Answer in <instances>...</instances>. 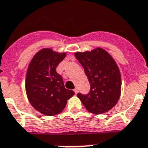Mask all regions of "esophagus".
Returning a JSON list of instances; mask_svg holds the SVG:
<instances>
[{"instance_id": "obj_1", "label": "esophagus", "mask_w": 148, "mask_h": 148, "mask_svg": "<svg viewBox=\"0 0 148 148\" xmlns=\"http://www.w3.org/2000/svg\"><path fill=\"white\" fill-rule=\"evenodd\" d=\"M73 91H74V92H75V95H76V94L78 93V88H75L74 89V90H73Z\"/></svg>"}]
</instances>
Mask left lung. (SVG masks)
Wrapping results in <instances>:
<instances>
[{
  "label": "left lung",
  "instance_id": "1",
  "mask_svg": "<svg viewBox=\"0 0 148 148\" xmlns=\"http://www.w3.org/2000/svg\"><path fill=\"white\" fill-rule=\"evenodd\" d=\"M75 56L85 69L91 85L88 95L79 93L77 97L90 113L102 114L110 110L119 101L122 85L120 72L115 60L101 47L76 52Z\"/></svg>",
  "mask_w": 148,
  "mask_h": 148
}]
</instances>
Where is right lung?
Here are the masks:
<instances>
[{"instance_id": "obj_1", "label": "right lung", "mask_w": 148, "mask_h": 148, "mask_svg": "<svg viewBox=\"0 0 148 148\" xmlns=\"http://www.w3.org/2000/svg\"><path fill=\"white\" fill-rule=\"evenodd\" d=\"M66 53L43 48L35 53L28 67L25 91L29 101L36 110L46 116H55L65 108L74 91L65 88L57 66Z\"/></svg>"}]
</instances>
